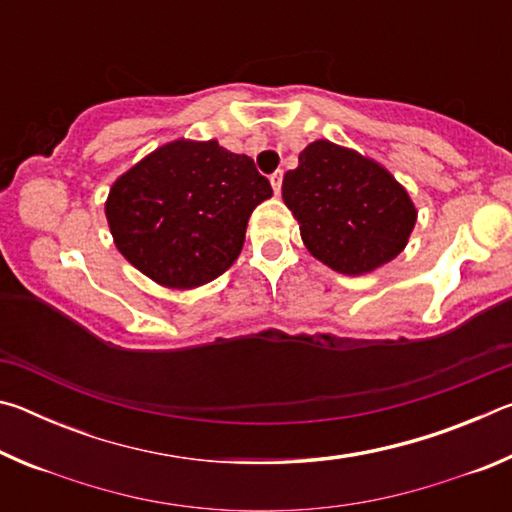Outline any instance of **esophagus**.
Instances as JSON below:
<instances>
[{
	"label": "esophagus",
	"instance_id": "obj_1",
	"mask_svg": "<svg viewBox=\"0 0 512 512\" xmlns=\"http://www.w3.org/2000/svg\"><path fill=\"white\" fill-rule=\"evenodd\" d=\"M282 178H284L282 171H275L273 176H271V185H273V192H275V194L282 192Z\"/></svg>",
	"mask_w": 512,
	"mask_h": 512
}]
</instances>
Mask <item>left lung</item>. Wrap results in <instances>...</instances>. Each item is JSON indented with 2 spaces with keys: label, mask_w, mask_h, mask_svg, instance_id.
I'll use <instances>...</instances> for the list:
<instances>
[{
  "label": "left lung",
  "mask_w": 512,
  "mask_h": 512,
  "mask_svg": "<svg viewBox=\"0 0 512 512\" xmlns=\"http://www.w3.org/2000/svg\"><path fill=\"white\" fill-rule=\"evenodd\" d=\"M282 198L309 253L350 277L393 262L418 221L409 192L384 164L329 140L300 151Z\"/></svg>",
  "instance_id": "left-lung-1"
}]
</instances>
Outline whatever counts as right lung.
Here are the masks:
<instances>
[{
    "label": "right lung",
    "instance_id": "1",
    "mask_svg": "<svg viewBox=\"0 0 512 512\" xmlns=\"http://www.w3.org/2000/svg\"><path fill=\"white\" fill-rule=\"evenodd\" d=\"M271 196L248 155L178 137L112 183L106 221L137 271L160 287L189 291L237 262L250 214Z\"/></svg>",
    "mask_w": 512,
    "mask_h": 512
}]
</instances>
